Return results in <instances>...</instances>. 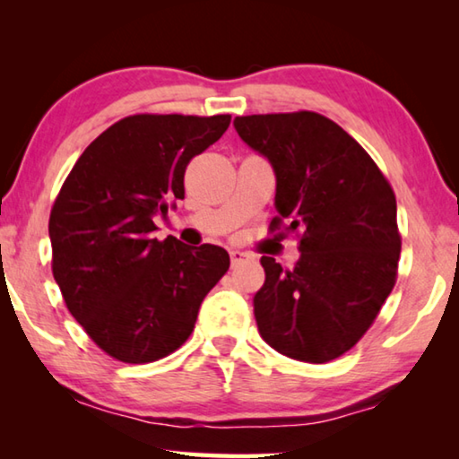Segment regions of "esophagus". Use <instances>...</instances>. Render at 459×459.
Listing matches in <instances>:
<instances>
[{"label":"esophagus","instance_id":"obj_1","mask_svg":"<svg viewBox=\"0 0 459 459\" xmlns=\"http://www.w3.org/2000/svg\"><path fill=\"white\" fill-rule=\"evenodd\" d=\"M247 257H248V255L243 253V251H230V263H232V267H237L238 263H243Z\"/></svg>","mask_w":459,"mask_h":459}]
</instances>
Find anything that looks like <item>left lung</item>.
<instances>
[{"mask_svg":"<svg viewBox=\"0 0 459 459\" xmlns=\"http://www.w3.org/2000/svg\"><path fill=\"white\" fill-rule=\"evenodd\" d=\"M235 129L275 169L269 230L295 232L301 251L293 269L261 257V336L293 360L330 362L367 333L397 281L394 192L364 147L320 113L245 115Z\"/></svg>","mask_w":459,"mask_h":459,"instance_id":"1","label":"left lung"}]
</instances>
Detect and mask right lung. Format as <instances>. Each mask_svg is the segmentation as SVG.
<instances>
[{"label": "right lung", "mask_w": 459, "mask_h": 459, "mask_svg": "<svg viewBox=\"0 0 459 459\" xmlns=\"http://www.w3.org/2000/svg\"><path fill=\"white\" fill-rule=\"evenodd\" d=\"M229 126L230 115H129L82 152L54 200L52 275L68 312L115 360L178 351L229 271L222 247L152 235L155 216L184 198L190 160Z\"/></svg>", "instance_id": "obj_1"}]
</instances>
